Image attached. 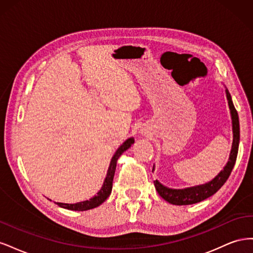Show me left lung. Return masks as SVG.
I'll return each mask as SVG.
<instances>
[{
  "label": "left lung",
  "instance_id": "8db88e82",
  "mask_svg": "<svg viewBox=\"0 0 253 253\" xmlns=\"http://www.w3.org/2000/svg\"><path fill=\"white\" fill-rule=\"evenodd\" d=\"M226 96L228 100L229 110L231 114V120H232V133H233V141L232 147L230 151V155H229V160L215 177L212 180L203 183V185L188 187L183 189H172L169 187L164 186L162 182H159L157 179L154 181L155 189L158 194L162 196L165 201L176 206H185V205H192L205 201L206 198L215 194L217 191L224 185L229 176L231 174V171L235 165V160L237 156V151H239V144H240V121H239V115L234 108L232 98L229 90L226 88ZM155 169V166L153 167V171Z\"/></svg>",
  "mask_w": 253,
  "mask_h": 253
}]
</instances>
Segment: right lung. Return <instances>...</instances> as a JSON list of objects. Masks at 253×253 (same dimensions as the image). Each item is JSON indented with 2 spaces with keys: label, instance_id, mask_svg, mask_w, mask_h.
<instances>
[{
  "label": "right lung",
  "instance_id": "1",
  "mask_svg": "<svg viewBox=\"0 0 253 253\" xmlns=\"http://www.w3.org/2000/svg\"><path fill=\"white\" fill-rule=\"evenodd\" d=\"M134 138L133 137H129L124 143H122L120 147L117 149V151L115 152V154L113 155L110 167L108 169V173H106L105 179L103 181V185L101 189L98 191V193L93 196L87 201H83L79 202L76 204H63V203H56L61 208L68 209V210H73V211H86L94 209L96 207L100 206L103 202H105L106 198H108L112 192V188H113V178H114V174L115 170H116V165H117V160L121 156V154L124 152H126L127 149L131 148V145L134 143Z\"/></svg>",
  "mask_w": 253,
  "mask_h": 253
}]
</instances>
